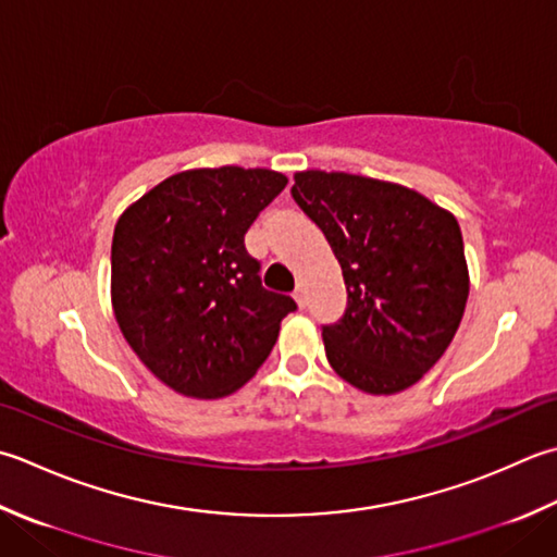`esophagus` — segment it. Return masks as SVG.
Wrapping results in <instances>:
<instances>
[{"instance_id": "34e87169", "label": "esophagus", "mask_w": 557, "mask_h": 557, "mask_svg": "<svg viewBox=\"0 0 557 557\" xmlns=\"http://www.w3.org/2000/svg\"><path fill=\"white\" fill-rule=\"evenodd\" d=\"M294 299H297V304H299L301 309L307 307V301H309V292H307V285H304V282H299L297 289H294Z\"/></svg>"}]
</instances>
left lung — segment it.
Here are the masks:
<instances>
[{
  "instance_id": "1",
  "label": "left lung",
  "mask_w": 557,
  "mask_h": 557,
  "mask_svg": "<svg viewBox=\"0 0 557 557\" xmlns=\"http://www.w3.org/2000/svg\"><path fill=\"white\" fill-rule=\"evenodd\" d=\"M292 198L343 268L345 313L321 325L347 384L398 394L437 364L468 299L459 222L420 193L352 173L304 171Z\"/></svg>"
}]
</instances>
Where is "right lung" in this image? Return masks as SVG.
<instances>
[{"label": "right lung", "instance_id": "1", "mask_svg": "<svg viewBox=\"0 0 557 557\" xmlns=\"http://www.w3.org/2000/svg\"><path fill=\"white\" fill-rule=\"evenodd\" d=\"M268 169H198L159 183L120 216L111 248L120 331L163 384L190 398L232 394L258 372L297 311L263 287L244 236L285 190Z\"/></svg>", "mask_w": 557, "mask_h": 557}]
</instances>
